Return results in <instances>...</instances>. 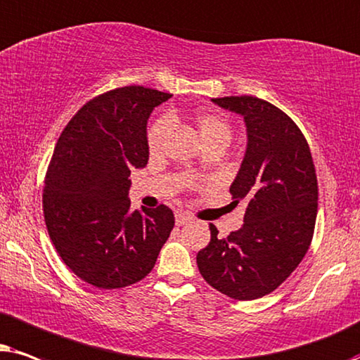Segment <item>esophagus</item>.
Instances as JSON below:
<instances>
[{"label":"esophagus","instance_id":"obj_1","mask_svg":"<svg viewBox=\"0 0 360 360\" xmlns=\"http://www.w3.org/2000/svg\"><path fill=\"white\" fill-rule=\"evenodd\" d=\"M191 220H193V217H191V215H188V214H184V212H177L176 214V225H186V224H189Z\"/></svg>","mask_w":360,"mask_h":360}]
</instances>
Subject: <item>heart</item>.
Instances as JSON below:
<instances>
[{
  "label": "heart",
  "instance_id": "1",
  "mask_svg": "<svg viewBox=\"0 0 360 360\" xmlns=\"http://www.w3.org/2000/svg\"><path fill=\"white\" fill-rule=\"evenodd\" d=\"M172 120H174L172 115L171 117H160L150 124L146 131V145L150 153H158L161 150L162 141H165L166 133L169 131ZM193 122L205 146L229 145L230 138H232V127H230V122L222 113L200 110L193 117Z\"/></svg>",
  "mask_w": 360,
  "mask_h": 360
}]
</instances>
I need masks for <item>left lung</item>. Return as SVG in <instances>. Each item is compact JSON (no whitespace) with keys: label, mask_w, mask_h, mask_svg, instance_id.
Listing matches in <instances>:
<instances>
[{"label":"left lung","mask_w":360,"mask_h":360,"mask_svg":"<svg viewBox=\"0 0 360 360\" xmlns=\"http://www.w3.org/2000/svg\"><path fill=\"white\" fill-rule=\"evenodd\" d=\"M212 102L245 120L247 153L230 194L247 209L242 229L224 238L209 224L210 242L198 253V266L212 288L250 301L275 291L308 252L318 177L308 141L283 110L252 95Z\"/></svg>","instance_id":"1"}]
</instances>
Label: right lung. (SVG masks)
Masks as SVG:
<instances>
[{
    "mask_svg": "<svg viewBox=\"0 0 360 360\" xmlns=\"http://www.w3.org/2000/svg\"><path fill=\"white\" fill-rule=\"evenodd\" d=\"M171 95L127 85L89 100L62 130L47 166L42 210L62 262L102 290L130 286L155 266L174 227L165 204L130 210L133 167L148 162L146 122Z\"/></svg>",
    "mask_w": 360,
    "mask_h": 360,
    "instance_id": "1",
    "label": "right lung"
}]
</instances>
